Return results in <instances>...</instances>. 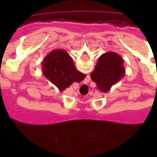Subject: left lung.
I'll return each mask as SVG.
<instances>
[{"label":"left lung","instance_id":"1","mask_svg":"<svg viewBox=\"0 0 157 157\" xmlns=\"http://www.w3.org/2000/svg\"><path fill=\"white\" fill-rule=\"evenodd\" d=\"M124 60L114 52H107L99 57L91 78L98 88L102 92H108L113 85L124 75Z\"/></svg>","mask_w":157,"mask_h":157}]
</instances>
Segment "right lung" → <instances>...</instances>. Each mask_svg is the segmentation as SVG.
<instances>
[{
    "label": "right lung",
    "instance_id": "add662e5",
    "mask_svg": "<svg viewBox=\"0 0 157 157\" xmlns=\"http://www.w3.org/2000/svg\"><path fill=\"white\" fill-rule=\"evenodd\" d=\"M42 71L61 92L73 82H81L86 76L76 70L72 58L64 49H55L46 55Z\"/></svg>",
    "mask_w": 157,
    "mask_h": 157
}]
</instances>
